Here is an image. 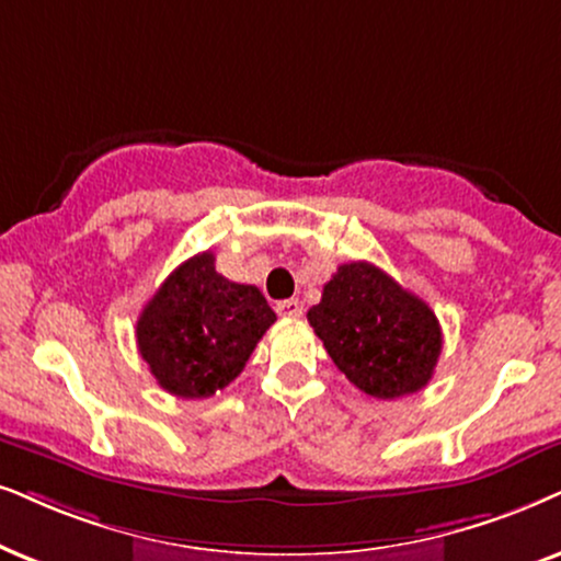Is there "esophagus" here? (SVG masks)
Instances as JSON below:
<instances>
[{"mask_svg":"<svg viewBox=\"0 0 561 561\" xmlns=\"http://www.w3.org/2000/svg\"><path fill=\"white\" fill-rule=\"evenodd\" d=\"M276 313L285 318H300L302 316V302L293 297V300H282L276 302Z\"/></svg>","mask_w":561,"mask_h":561,"instance_id":"1","label":"esophagus"}]
</instances>
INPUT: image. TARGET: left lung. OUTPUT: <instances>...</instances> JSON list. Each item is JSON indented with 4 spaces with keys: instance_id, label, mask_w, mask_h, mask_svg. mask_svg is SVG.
Masks as SVG:
<instances>
[{
    "instance_id": "8db88e82",
    "label": "left lung",
    "mask_w": 561,
    "mask_h": 561,
    "mask_svg": "<svg viewBox=\"0 0 561 561\" xmlns=\"http://www.w3.org/2000/svg\"><path fill=\"white\" fill-rule=\"evenodd\" d=\"M308 321L333 365L382 401L422 391L443 352L430 305L367 261L336 268Z\"/></svg>"
}]
</instances>
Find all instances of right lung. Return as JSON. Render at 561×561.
I'll return each mask as SVG.
<instances>
[{
	"instance_id": "obj_1",
	"label": "right lung",
	"mask_w": 561,
	"mask_h": 561,
	"mask_svg": "<svg viewBox=\"0 0 561 561\" xmlns=\"http://www.w3.org/2000/svg\"><path fill=\"white\" fill-rule=\"evenodd\" d=\"M276 313L253 285L215 268V253L183 261L137 321L141 359L179 399H209L243 373Z\"/></svg>"
}]
</instances>
